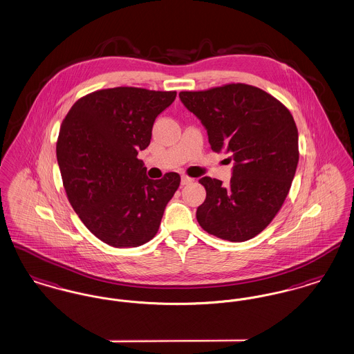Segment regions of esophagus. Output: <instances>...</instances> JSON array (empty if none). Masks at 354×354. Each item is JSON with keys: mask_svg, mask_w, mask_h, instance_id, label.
Segmentation results:
<instances>
[{"mask_svg": "<svg viewBox=\"0 0 354 354\" xmlns=\"http://www.w3.org/2000/svg\"><path fill=\"white\" fill-rule=\"evenodd\" d=\"M194 182V179L188 175H182V185H191Z\"/></svg>", "mask_w": 354, "mask_h": 354, "instance_id": "1", "label": "esophagus"}]
</instances>
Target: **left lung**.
I'll return each instance as SVG.
<instances>
[{
    "label": "left lung",
    "instance_id": "obj_1",
    "mask_svg": "<svg viewBox=\"0 0 354 354\" xmlns=\"http://www.w3.org/2000/svg\"><path fill=\"white\" fill-rule=\"evenodd\" d=\"M202 120L215 152L235 160L231 182L204 176L207 196L196 219L209 235L247 241L264 231L283 207L299 163V133L290 111L264 90L245 84L180 91Z\"/></svg>",
    "mask_w": 354,
    "mask_h": 354
}]
</instances>
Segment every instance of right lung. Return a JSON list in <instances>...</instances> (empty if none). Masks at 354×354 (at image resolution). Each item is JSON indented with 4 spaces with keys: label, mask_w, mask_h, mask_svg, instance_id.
<instances>
[{
    "label": "right lung",
    "mask_w": 354,
    "mask_h": 354,
    "mask_svg": "<svg viewBox=\"0 0 354 354\" xmlns=\"http://www.w3.org/2000/svg\"><path fill=\"white\" fill-rule=\"evenodd\" d=\"M175 97L176 91L103 88L80 98L62 120L57 160L68 202L86 228L111 247L150 241L180 185L176 172L149 179L136 158Z\"/></svg>",
    "instance_id": "obj_1"
}]
</instances>
